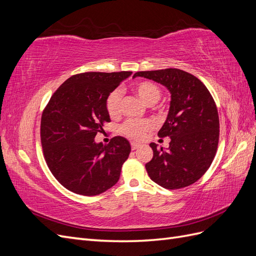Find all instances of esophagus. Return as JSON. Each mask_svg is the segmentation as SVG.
<instances>
[{"label":"esophagus","instance_id":"34e87169","mask_svg":"<svg viewBox=\"0 0 256 256\" xmlns=\"http://www.w3.org/2000/svg\"><path fill=\"white\" fill-rule=\"evenodd\" d=\"M138 146H140V145H138V143L132 142V143H131V150H136Z\"/></svg>","mask_w":256,"mask_h":256}]
</instances>
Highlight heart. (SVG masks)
Instances as JSON below:
<instances>
[{
    "mask_svg": "<svg viewBox=\"0 0 256 256\" xmlns=\"http://www.w3.org/2000/svg\"><path fill=\"white\" fill-rule=\"evenodd\" d=\"M132 90L147 106H152L161 97V90L158 85L150 81H142L134 85ZM122 94L120 90H112L106 99V109L110 118H116L120 114ZM152 129L148 120H127L122 124V132L134 140H141Z\"/></svg>",
    "mask_w": 256,
    "mask_h": 256,
    "instance_id": "1",
    "label": "heart"
}]
</instances>
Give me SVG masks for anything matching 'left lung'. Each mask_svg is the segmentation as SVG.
I'll list each match as a JSON object with an SVG mask.
<instances>
[{
	"label": "left lung",
	"mask_w": 256,
	"mask_h": 256,
	"mask_svg": "<svg viewBox=\"0 0 256 256\" xmlns=\"http://www.w3.org/2000/svg\"><path fill=\"white\" fill-rule=\"evenodd\" d=\"M136 76L158 82L171 92L160 138H171L168 150L150 143L152 159L145 164L150 180L170 190L194 184L210 166L219 143V115L203 82L176 68L138 72Z\"/></svg>",
	"instance_id": "obj_1"
}]
</instances>
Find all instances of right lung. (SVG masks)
<instances>
[{"label": "right lung", "instance_id": "right-lung-1", "mask_svg": "<svg viewBox=\"0 0 256 256\" xmlns=\"http://www.w3.org/2000/svg\"><path fill=\"white\" fill-rule=\"evenodd\" d=\"M132 74L83 72L54 92L42 115L40 140L48 168L58 182L76 194L98 196L118 182L131 150L122 136L96 143L110 122L106 99Z\"/></svg>", "mask_w": 256, "mask_h": 256}]
</instances>
